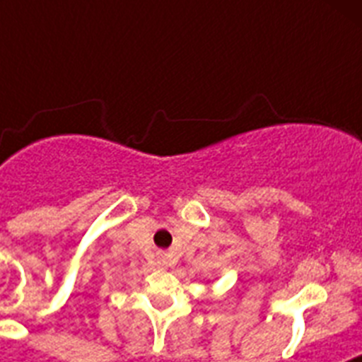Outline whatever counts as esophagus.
<instances>
[{
    "instance_id": "34e87169",
    "label": "esophagus",
    "mask_w": 362,
    "mask_h": 362,
    "mask_svg": "<svg viewBox=\"0 0 362 362\" xmlns=\"http://www.w3.org/2000/svg\"><path fill=\"white\" fill-rule=\"evenodd\" d=\"M159 264H161V267H166V264H168V257H163V259H159Z\"/></svg>"
}]
</instances>
